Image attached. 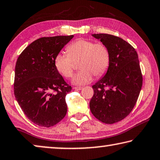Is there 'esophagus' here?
I'll list each match as a JSON object with an SVG mask.
<instances>
[{"label": "esophagus", "mask_w": 160, "mask_h": 160, "mask_svg": "<svg viewBox=\"0 0 160 160\" xmlns=\"http://www.w3.org/2000/svg\"><path fill=\"white\" fill-rule=\"evenodd\" d=\"M73 88L74 90H81V89H82V87H74Z\"/></svg>", "instance_id": "1"}]
</instances>
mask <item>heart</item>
Segmentation results:
<instances>
[{
    "mask_svg": "<svg viewBox=\"0 0 160 160\" xmlns=\"http://www.w3.org/2000/svg\"><path fill=\"white\" fill-rule=\"evenodd\" d=\"M67 53L61 52L56 56V69L65 78L72 77L75 69L74 62H78L79 71L73 78V83L83 85L92 82L93 75L100 77L107 72L110 63V53L102 43L88 39H78L66 48Z\"/></svg>",
    "mask_w": 160,
    "mask_h": 160,
    "instance_id": "heart-1",
    "label": "heart"
}]
</instances>
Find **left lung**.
Here are the masks:
<instances>
[{
  "label": "left lung",
  "mask_w": 160,
  "mask_h": 160,
  "mask_svg": "<svg viewBox=\"0 0 160 160\" xmlns=\"http://www.w3.org/2000/svg\"><path fill=\"white\" fill-rule=\"evenodd\" d=\"M92 36L109 49L110 63L104 77L92 86L90 110L99 121L114 124L128 116L139 97L142 74L138 55L133 46L118 36L107 33Z\"/></svg>",
  "instance_id": "1"
}]
</instances>
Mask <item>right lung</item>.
Wrapping results in <instances>:
<instances>
[{
  "label": "right lung",
  "mask_w": 160,
  "mask_h": 160,
  "mask_svg": "<svg viewBox=\"0 0 160 160\" xmlns=\"http://www.w3.org/2000/svg\"><path fill=\"white\" fill-rule=\"evenodd\" d=\"M73 36L42 37L22 51L15 68L14 95L34 124L54 126L67 112L66 96L72 91L56 69V56Z\"/></svg>",
  "instance_id": "add662e5"
}]
</instances>
